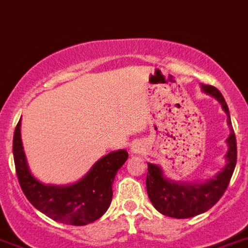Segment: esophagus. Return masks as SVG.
I'll list each match as a JSON object with an SVG mask.
<instances>
[{
  "mask_svg": "<svg viewBox=\"0 0 248 248\" xmlns=\"http://www.w3.org/2000/svg\"><path fill=\"white\" fill-rule=\"evenodd\" d=\"M134 150H135V149H134ZM135 151H137V150H135Z\"/></svg>",
  "mask_w": 248,
  "mask_h": 248,
  "instance_id": "obj_1",
  "label": "esophagus"
}]
</instances>
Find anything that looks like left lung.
<instances>
[{"mask_svg": "<svg viewBox=\"0 0 248 248\" xmlns=\"http://www.w3.org/2000/svg\"><path fill=\"white\" fill-rule=\"evenodd\" d=\"M202 89L220 102L224 112L228 116L227 122L231 127L232 122H231L230 111L222 93L216 87L209 84H202ZM227 143L230 146L226 155L228 164L216 178L202 184H185V183H174L168 180L163 176V171L159 166L149 164L146 189L154 207L164 216L179 218V219L194 217L211 209L224 194L237 163V142L232 127H231L230 137L227 139Z\"/></svg>", "mask_w": 248, "mask_h": 248, "instance_id": "1", "label": "left lung"}]
</instances>
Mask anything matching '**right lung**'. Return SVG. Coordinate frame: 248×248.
<instances>
[{"label": "right lung", "mask_w": 248, "mask_h": 248, "mask_svg": "<svg viewBox=\"0 0 248 248\" xmlns=\"http://www.w3.org/2000/svg\"><path fill=\"white\" fill-rule=\"evenodd\" d=\"M18 121L14 134V160L18 183L24 194L36 209L58 222L84 226L101 218L111 204L112 184L116 172L127 160L126 150L103 156L91 171L69 186L44 185L31 175L22 150Z\"/></svg>", "instance_id": "right-lung-1"}]
</instances>
